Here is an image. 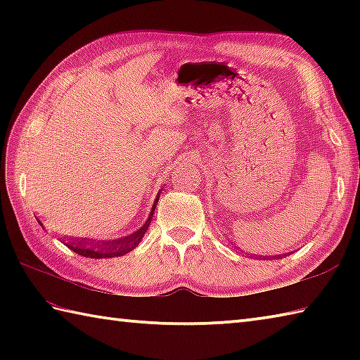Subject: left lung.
<instances>
[{
	"label": "left lung",
	"instance_id": "obj_1",
	"mask_svg": "<svg viewBox=\"0 0 360 360\" xmlns=\"http://www.w3.org/2000/svg\"><path fill=\"white\" fill-rule=\"evenodd\" d=\"M277 258H280V257H277Z\"/></svg>",
	"mask_w": 360,
	"mask_h": 360
}]
</instances>
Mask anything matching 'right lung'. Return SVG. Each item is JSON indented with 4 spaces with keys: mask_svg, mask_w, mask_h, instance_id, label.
<instances>
[{
    "mask_svg": "<svg viewBox=\"0 0 360 360\" xmlns=\"http://www.w3.org/2000/svg\"><path fill=\"white\" fill-rule=\"evenodd\" d=\"M158 200L159 198H156L155 204H153V209H151L147 223H145L139 229V231L134 232L133 235L125 236V238H119V240H112V241H96V240L91 241V240H83V238L75 240V241H71V240L68 241V238H62V243H65L68 248L75 252V254L86 257V258H112V257L125 255V254H128V252H131L143 238V235H145V232H147L150 221L153 218V213H155ZM38 223H40V219H38Z\"/></svg>",
    "mask_w": 360,
    "mask_h": 360,
    "instance_id": "right-lung-1",
    "label": "right lung"
}]
</instances>
